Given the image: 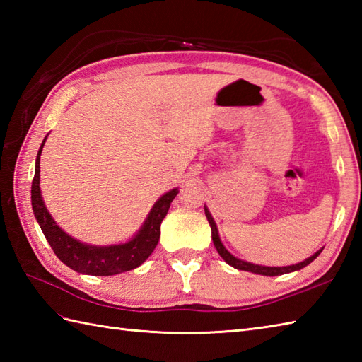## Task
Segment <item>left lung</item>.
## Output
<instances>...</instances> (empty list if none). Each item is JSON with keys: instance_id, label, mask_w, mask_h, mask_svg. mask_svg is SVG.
I'll use <instances>...</instances> for the list:
<instances>
[{"instance_id": "left-lung-1", "label": "left lung", "mask_w": 362, "mask_h": 362, "mask_svg": "<svg viewBox=\"0 0 362 362\" xmlns=\"http://www.w3.org/2000/svg\"><path fill=\"white\" fill-rule=\"evenodd\" d=\"M204 210H205L206 219H209V224L211 227V240H213L214 247H216L221 258L224 259L228 266L238 269V271H245V272H252V274H258V275H267V276H275V275H283V274L296 272V271H300V269H303L305 266H308L310 263H313V261L316 259L320 255V252H322V249H320V250H317L316 253H314V255H311L310 258H306L303 261H300V263L291 264V266H280L279 267V266H261V264L249 263V261H244V259H240L238 257L232 255V253H230L226 249V245L222 244L221 238H219L216 222H214L210 210L206 209V205H204Z\"/></svg>"}]
</instances>
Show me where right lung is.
<instances>
[{
  "instance_id": "1",
  "label": "right lung",
  "mask_w": 362,
  "mask_h": 362,
  "mask_svg": "<svg viewBox=\"0 0 362 362\" xmlns=\"http://www.w3.org/2000/svg\"><path fill=\"white\" fill-rule=\"evenodd\" d=\"M38 149L35 158V174L30 187V202H33L34 216L40 226L42 232L49 243L51 249L64 264L73 271L86 275H117L121 272L132 271L141 266L149 258L160 240V226L171 206L179 188L169 189L153 204L149 214L146 216L140 230L126 243L93 245L82 243L70 236L57 226L43 202L40 191V156L45 141Z\"/></svg>"
}]
</instances>
